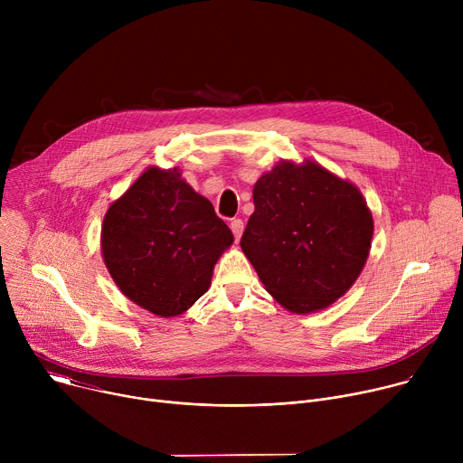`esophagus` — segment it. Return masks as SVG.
Returning a JSON list of instances; mask_svg holds the SVG:
<instances>
[{
  "label": "esophagus",
  "mask_w": 463,
  "mask_h": 463,
  "mask_svg": "<svg viewBox=\"0 0 463 463\" xmlns=\"http://www.w3.org/2000/svg\"><path fill=\"white\" fill-rule=\"evenodd\" d=\"M243 222L241 220H231V231H232V234H234V238L236 240H240V236H241V232H243Z\"/></svg>",
  "instance_id": "34e87169"
}]
</instances>
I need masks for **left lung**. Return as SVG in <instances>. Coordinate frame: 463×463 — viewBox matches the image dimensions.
Returning <instances> with one entry per match:
<instances>
[{
    "mask_svg": "<svg viewBox=\"0 0 463 463\" xmlns=\"http://www.w3.org/2000/svg\"><path fill=\"white\" fill-rule=\"evenodd\" d=\"M241 250L289 311L311 313L343 297L368 258L373 220L361 192L307 161L280 163L252 190Z\"/></svg>",
    "mask_w": 463,
    "mask_h": 463,
    "instance_id": "left-lung-1",
    "label": "left lung"
}]
</instances>
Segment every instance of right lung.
I'll return each mask as SVG.
<instances>
[{
    "label": "right lung",
    "instance_id": "right-lung-1",
    "mask_svg": "<svg viewBox=\"0 0 463 463\" xmlns=\"http://www.w3.org/2000/svg\"><path fill=\"white\" fill-rule=\"evenodd\" d=\"M231 243V229L177 168L146 170L102 225V254L115 284L159 317L179 315L207 293L214 263Z\"/></svg>",
    "mask_w": 463,
    "mask_h": 463
}]
</instances>
